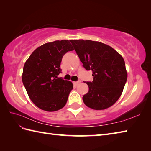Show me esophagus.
Returning <instances> with one entry per match:
<instances>
[{"label": "esophagus", "mask_w": 151, "mask_h": 151, "mask_svg": "<svg viewBox=\"0 0 151 151\" xmlns=\"http://www.w3.org/2000/svg\"><path fill=\"white\" fill-rule=\"evenodd\" d=\"M81 82V81H77V82H74V84H75V86H77V85L79 84Z\"/></svg>", "instance_id": "obj_1"}]
</instances>
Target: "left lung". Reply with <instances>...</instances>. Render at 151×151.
Here are the masks:
<instances>
[{"label":"left lung","instance_id":"obj_1","mask_svg":"<svg viewBox=\"0 0 151 151\" xmlns=\"http://www.w3.org/2000/svg\"><path fill=\"white\" fill-rule=\"evenodd\" d=\"M84 68L91 70L93 81L82 99L88 107L96 110L108 108L117 102L127 80L123 58L110 46L99 41L70 40Z\"/></svg>","mask_w":151,"mask_h":151}]
</instances>
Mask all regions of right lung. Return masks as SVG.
I'll return each instance as SVG.
<instances>
[{"label": "right lung", "instance_id": "1", "mask_svg": "<svg viewBox=\"0 0 151 151\" xmlns=\"http://www.w3.org/2000/svg\"><path fill=\"white\" fill-rule=\"evenodd\" d=\"M74 49L69 40H57L37 47L25 62L22 81L37 107L55 111L65 106L73 89L70 81L58 78L63 56Z\"/></svg>", "mask_w": 151, "mask_h": 151}]
</instances>
